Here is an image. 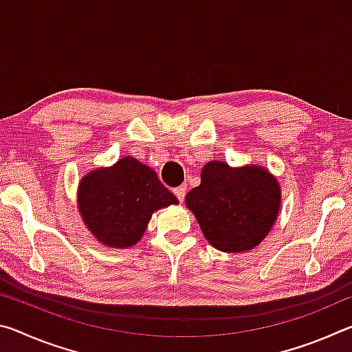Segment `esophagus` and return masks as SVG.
Instances as JSON below:
<instances>
[{"mask_svg":"<svg viewBox=\"0 0 352 352\" xmlns=\"http://www.w3.org/2000/svg\"><path fill=\"white\" fill-rule=\"evenodd\" d=\"M174 194H175V197L178 199V201H180V204H183L184 195H186V186H184V184H182V186L175 188L174 189Z\"/></svg>","mask_w":352,"mask_h":352,"instance_id":"esophagus-1","label":"esophagus"}]
</instances>
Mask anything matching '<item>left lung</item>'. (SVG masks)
<instances>
[{"instance_id": "obj_1", "label": "left lung", "mask_w": 352, "mask_h": 352, "mask_svg": "<svg viewBox=\"0 0 352 352\" xmlns=\"http://www.w3.org/2000/svg\"><path fill=\"white\" fill-rule=\"evenodd\" d=\"M281 204L278 182L265 169H233L208 163L201 183L186 195L204 234L220 252H247L259 245L275 223Z\"/></svg>"}]
</instances>
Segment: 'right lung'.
<instances>
[{"label":"right lung","mask_w":352,"mask_h":352,"mask_svg":"<svg viewBox=\"0 0 352 352\" xmlns=\"http://www.w3.org/2000/svg\"><path fill=\"white\" fill-rule=\"evenodd\" d=\"M178 200L157 174L126 157L110 169L94 170L79 188V211L104 245L130 247L141 239L152 212Z\"/></svg>","instance_id":"1"}]
</instances>
